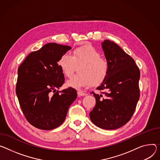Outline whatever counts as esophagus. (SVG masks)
I'll list each match as a JSON object with an SVG mask.
<instances>
[{
    "label": "esophagus",
    "instance_id": "34e87169",
    "mask_svg": "<svg viewBox=\"0 0 160 160\" xmlns=\"http://www.w3.org/2000/svg\"><path fill=\"white\" fill-rule=\"evenodd\" d=\"M77 93H78V95L80 96H85V95H86L85 93H84V92H82V91H78Z\"/></svg>",
    "mask_w": 160,
    "mask_h": 160
}]
</instances>
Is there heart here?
Instances as JSON below:
<instances>
[{"label":"heart","instance_id":"obj_1","mask_svg":"<svg viewBox=\"0 0 160 160\" xmlns=\"http://www.w3.org/2000/svg\"><path fill=\"white\" fill-rule=\"evenodd\" d=\"M58 64L67 77L73 75L77 65H82L80 68L81 75L72 77L66 82L68 87L76 89L103 82L108 71V62L101 58L99 52L91 45L78 48L73 50L72 55L69 53L63 54Z\"/></svg>","mask_w":160,"mask_h":160}]
</instances>
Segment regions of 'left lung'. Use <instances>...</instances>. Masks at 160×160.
I'll use <instances>...</instances> for the list:
<instances>
[{"mask_svg":"<svg viewBox=\"0 0 160 160\" xmlns=\"http://www.w3.org/2000/svg\"><path fill=\"white\" fill-rule=\"evenodd\" d=\"M108 64L105 79L96 89L104 90L102 94L92 92L96 105L89 113L93 124L104 129H115L132 118L140 98V70L135 61L119 45L110 40L101 42Z\"/></svg>","mask_w":160,"mask_h":160,"instance_id":"obj_1","label":"left lung"}]
</instances>
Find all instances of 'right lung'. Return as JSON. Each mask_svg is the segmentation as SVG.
Returning a JSON list of instances; mask_svg holds the SVG:
<instances>
[{"mask_svg":"<svg viewBox=\"0 0 160 160\" xmlns=\"http://www.w3.org/2000/svg\"><path fill=\"white\" fill-rule=\"evenodd\" d=\"M71 49L68 45L48 43L31 52L18 69L16 94L20 107L28 122L38 129L51 130L61 126L77 97L72 88L57 91L64 82L58 62Z\"/></svg>","mask_w":160,"mask_h":160,"instance_id":"1","label":"right lung"}]
</instances>
